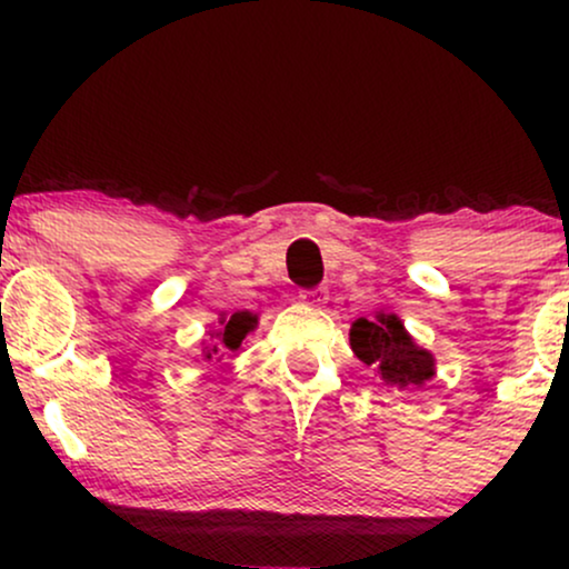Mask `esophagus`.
<instances>
[{
    "label": "esophagus",
    "mask_w": 569,
    "mask_h": 569,
    "mask_svg": "<svg viewBox=\"0 0 569 569\" xmlns=\"http://www.w3.org/2000/svg\"><path fill=\"white\" fill-rule=\"evenodd\" d=\"M326 297H329V293H326V289H312V291L299 293V299H302V305H307V307H321V305H326Z\"/></svg>",
    "instance_id": "34e87169"
}]
</instances>
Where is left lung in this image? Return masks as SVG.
<instances>
[{
	"label": "left lung",
	"instance_id": "1",
	"mask_svg": "<svg viewBox=\"0 0 569 569\" xmlns=\"http://www.w3.org/2000/svg\"><path fill=\"white\" fill-rule=\"evenodd\" d=\"M350 348L388 388L415 390L436 377L433 352L415 342L396 312L380 310L371 321H352Z\"/></svg>",
	"mask_w": 569,
	"mask_h": 569
}]
</instances>
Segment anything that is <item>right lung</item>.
Wrapping results in <instances>:
<instances>
[{
    "mask_svg": "<svg viewBox=\"0 0 569 569\" xmlns=\"http://www.w3.org/2000/svg\"><path fill=\"white\" fill-rule=\"evenodd\" d=\"M259 316L248 310H238L232 316H221L219 326L208 331V342H202V361H221L224 356H234L243 348L246 337L257 331Z\"/></svg>",
    "mask_w": 569,
    "mask_h": 569,
    "instance_id": "add662e5",
    "label": "right lung"
}]
</instances>
